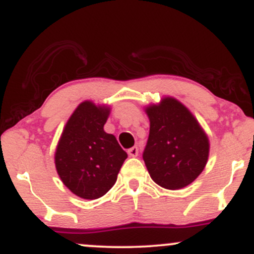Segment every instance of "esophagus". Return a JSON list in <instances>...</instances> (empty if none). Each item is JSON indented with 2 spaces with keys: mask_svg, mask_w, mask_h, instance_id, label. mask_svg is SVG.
<instances>
[{
  "mask_svg": "<svg viewBox=\"0 0 254 254\" xmlns=\"http://www.w3.org/2000/svg\"><path fill=\"white\" fill-rule=\"evenodd\" d=\"M127 154H129L131 157H136L137 155H138V148H137V147L130 148V149L127 150Z\"/></svg>",
  "mask_w": 254,
  "mask_h": 254,
  "instance_id": "obj_1",
  "label": "esophagus"
}]
</instances>
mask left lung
I'll return each mask as SVG.
<instances>
[{
	"instance_id": "obj_1",
	"label": "left lung",
	"mask_w": 254,
	"mask_h": 254,
	"mask_svg": "<svg viewBox=\"0 0 254 254\" xmlns=\"http://www.w3.org/2000/svg\"><path fill=\"white\" fill-rule=\"evenodd\" d=\"M150 129L143 160L150 178L167 190H180L202 173L208 162V135L191 111L173 97L144 107Z\"/></svg>"
}]
</instances>
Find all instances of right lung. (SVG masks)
<instances>
[{
	"mask_svg": "<svg viewBox=\"0 0 254 254\" xmlns=\"http://www.w3.org/2000/svg\"><path fill=\"white\" fill-rule=\"evenodd\" d=\"M109 105L82 101L69 117L55 151V166L61 180L83 199L103 197L117 182L127 154L104 125Z\"/></svg>",
	"mask_w": 254,
	"mask_h": 254,
	"instance_id": "obj_1",
	"label": "right lung"
}]
</instances>
